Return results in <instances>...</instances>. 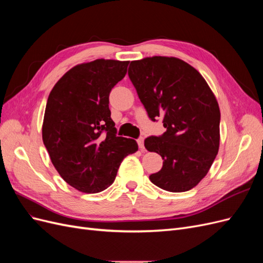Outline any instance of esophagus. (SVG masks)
Wrapping results in <instances>:
<instances>
[{"label":"esophagus","mask_w":263,"mask_h":263,"mask_svg":"<svg viewBox=\"0 0 263 263\" xmlns=\"http://www.w3.org/2000/svg\"><path fill=\"white\" fill-rule=\"evenodd\" d=\"M137 142H138V146H139L140 150H144V149H145V146H144V138H138V139H137Z\"/></svg>","instance_id":"34e87169"}]
</instances>
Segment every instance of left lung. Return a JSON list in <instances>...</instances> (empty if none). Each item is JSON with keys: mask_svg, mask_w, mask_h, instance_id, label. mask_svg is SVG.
Here are the masks:
<instances>
[{"mask_svg": "<svg viewBox=\"0 0 263 263\" xmlns=\"http://www.w3.org/2000/svg\"><path fill=\"white\" fill-rule=\"evenodd\" d=\"M128 77L149 118L161 117L166 129L145 139L146 149L163 160L150 181L169 192L193 189L219 148L220 112L209 84L189 63L160 55L132 61Z\"/></svg>", "mask_w": 263, "mask_h": 263, "instance_id": "1", "label": "left lung"}]
</instances>
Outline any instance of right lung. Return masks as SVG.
Here are the masks:
<instances>
[{
  "label": "right lung",
  "mask_w": 263,
  "mask_h": 263,
  "mask_svg": "<svg viewBox=\"0 0 263 263\" xmlns=\"http://www.w3.org/2000/svg\"><path fill=\"white\" fill-rule=\"evenodd\" d=\"M128 61L97 59L70 69L47 101L43 141L51 162L69 185L98 193L115 180L123 159L137 142L118 137L108 97L127 72Z\"/></svg>",
  "instance_id": "1"
}]
</instances>
